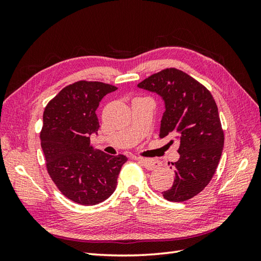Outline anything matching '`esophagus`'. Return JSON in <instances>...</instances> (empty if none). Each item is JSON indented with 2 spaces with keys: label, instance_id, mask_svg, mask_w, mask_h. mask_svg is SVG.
<instances>
[{
  "label": "esophagus",
  "instance_id": "obj_1",
  "mask_svg": "<svg viewBox=\"0 0 261 261\" xmlns=\"http://www.w3.org/2000/svg\"><path fill=\"white\" fill-rule=\"evenodd\" d=\"M136 160H138V162H140L143 165V167H145L148 170H153V169L158 168L159 166H160V163L158 162V160L145 159V158H136Z\"/></svg>",
  "mask_w": 261,
  "mask_h": 261
}]
</instances>
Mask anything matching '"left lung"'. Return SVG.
Here are the masks:
<instances>
[{
	"instance_id": "1",
	"label": "left lung",
	"mask_w": 261,
	"mask_h": 261,
	"mask_svg": "<svg viewBox=\"0 0 261 261\" xmlns=\"http://www.w3.org/2000/svg\"><path fill=\"white\" fill-rule=\"evenodd\" d=\"M138 87L164 101L159 137L179 143V159L171 164L174 184L164 198L184 202L207 186L222 154L224 136L211 93L184 71L168 68L148 77Z\"/></svg>"
}]
</instances>
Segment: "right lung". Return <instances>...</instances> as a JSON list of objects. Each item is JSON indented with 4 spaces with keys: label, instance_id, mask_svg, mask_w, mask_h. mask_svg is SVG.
<instances>
[{
    "label": "right lung",
    "instance_id": "add662e5",
    "mask_svg": "<svg viewBox=\"0 0 261 261\" xmlns=\"http://www.w3.org/2000/svg\"><path fill=\"white\" fill-rule=\"evenodd\" d=\"M116 90L99 82H77L63 88L43 112L40 141L48 174L66 197L82 205H96L112 195L127 160L95 149L90 140L99 127V102Z\"/></svg>",
    "mask_w": 261,
    "mask_h": 261
}]
</instances>
